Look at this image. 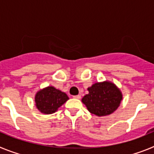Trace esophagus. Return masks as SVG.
Segmentation results:
<instances>
[{"label": "esophagus", "instance_id": "obj_1", "mask_svg": "<svg viewBox=\"0 0 154 154\" xmlns=\"http://www.w3.org/2000/svg\"><path fill=\"white\" fill-rule=\"evenodd\" d=\"M73 98H74V99H79L80 98H81V96H80V95H77V96H73Z\"/></svg>", "mask_w": 154, "mask_h": 154}]
</instances>
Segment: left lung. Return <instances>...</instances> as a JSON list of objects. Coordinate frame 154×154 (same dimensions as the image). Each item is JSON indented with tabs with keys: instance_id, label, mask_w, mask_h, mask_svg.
<instances>
[{
	"instance_id": "1",
	"label": "left lung",
	"mask_w": 154,
	"mask_h": 154,
	"mask_svg": "<svg viewBox=\"0 0 154 154\" xmlns=\"http://www.w3.org/2000/svg\"><path fill=\"white\" fill-rule=\"evenodd\" d=\"M89 94L82 101L91 113L98 116L109 115L116 110L122 100V93L109 82H97L88 89Z\"/></svg>"
}]
</instances>
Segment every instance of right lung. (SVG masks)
<instances>
[{
    "instance_id": "add662e5",
    "label": "right lung",
    "mask_w": 154,
    "mask_h": 154,
    "mask_svg": "<svg viewBox=\"0 0 154 154\" xmlns=\"http://www.w3.org/2000/svg\"><path fill=\"white\" fill-rule=\"evenodd\" d=\"M69 99L65 92H61L52 86L37 92L35 103L39 111L45 114H51L57 111L58 108L63 105Z\"/></svg>"
}]
</instances>
